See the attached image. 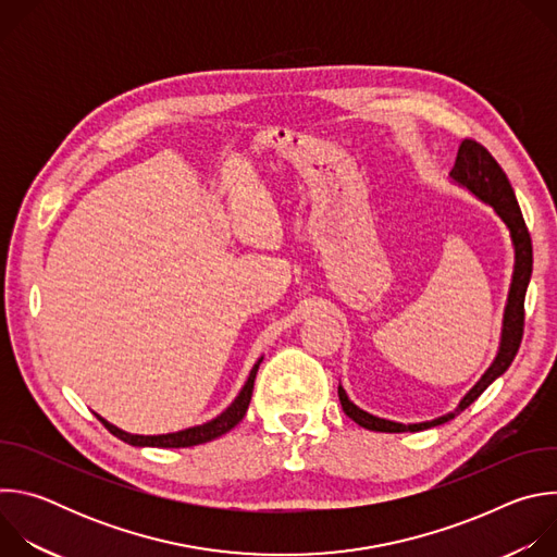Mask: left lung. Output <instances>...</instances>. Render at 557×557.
<instances>
[{
  "instance_id": "obj_1",
  "label": "left lung",
  "mask_w": 557,
  "mask_h": 557,
  "mask_svg": "<svg viewBox=\"0 0 557 557\" xmlns=\"http://www.w3.org/2000/svg\"><path fill=\"white\" fill-rule=\"evenodd\" d=\"M449 181L462 189H467L471 196L479 198L481 202L490 205L494 213L505 222L509 237H511V247H513V275H511V286L507 295V306L503 314V331H500V346L498 352L492 361V366L485 370V374L479 379L462 399L460 404L432 421H421V423H396L387 421L381 417H374L359 406H355L346 389L339 383V401L344 412L361 428L372 430V432H421L428 428H436L441 423L451 421L456 414H460L465 408H469L479 396L500 376L507 372L511 366L520 342H522V326H524V295L527 286L531 280L533 271V249H531V237L527 231V224L522 220V211L518 207L516 194L511 189V183L507 174L500 170V165L494 161V156L475 140H462L456 153V163L449 172Z\"/></svg>"
}]
</instances>
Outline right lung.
I'll return each instance as SVG.
<instances>
[{
	"mask_svg": "<svg viewBox=\"0 0 557 557\" xmlns=\"http://www.w3.org/2000/svg\"><path fill=\"white\" fill-rule=\"evenodd\" d=\"M264 357L258 359V363L251 368L249 372V379L247 383L243 385L240 394L235 396L233 404L222 412L218 414L215 419L202 423V425H194V428H187V430H178V432H170V434H129L116 425H112L110 421H106L103 417L97 414V419L121 441L134 445V447H194V445H200V443H209L222 434H226L228 430H233L237 423H240L249 410V404H251V394H253V383H256V374H258V368L262 363Z\"/></svg>",
	"mask_w": 557,
	"mask_h": 557,
	"instance_id": "add662e5",
	"label": "right lung"
}]
</instances>
